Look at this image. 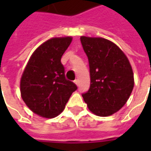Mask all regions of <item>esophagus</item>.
I'll list each match as a JSON object with an SVG mask.
<instances>
[{
    "instance_id": "1",
    "label": "esophagus",
    "mask_w": 151,
    "mask_h": 151,
    "mask_svg": "<svg viewBox=\"0 0 151 151\" xmlns=\"http://www.w3.org/2000/svg\"><path fill=\"white\" fill-rule=\"evenodd\" d=\"M74 83H75V84H76V85H77V86H78L79 81H78V79H76L75 81H74Z\"/></svg>"
}]
</instances>
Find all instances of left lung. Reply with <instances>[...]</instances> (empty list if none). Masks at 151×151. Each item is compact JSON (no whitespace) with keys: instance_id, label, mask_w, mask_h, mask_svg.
Returning <instances> with one entry per match:
<instances>
[{"instance_id":"obj_1","label":"left lung","mask_w":151,"mask_h":151,"mask_svg":"<svg viewBox=\"0 0 151 151\" xmlns=\"http://www.w3.org/2000/svg\"><path fill=\"white\" fill-rule=\"evenodd\" d=\"M88 57L91 86L82 94L90 111L108 116L126 104L134 86L132 67L116 44L104 38H80Z\"/></svg>"}]
</instances>
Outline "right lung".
Listing matches in <instances>:
<instances>
[{"label": "right lung", "instance_id": "right-lung-1", "mask_svg": "<svg viewBox=\"0 0 151 151\" xmlns=\"http://www.w3.org/2000/svg\"><path fill=\"white\" fill-rule=\"evenodd\" d=\"M71 37L52 38L31 55L22 75V98L31 111L52 118L64 110L77 86L65 78L61 56L71 43Z\"/></svg>", "mask_w": 151, "mask_h": 151}]
</instances>
